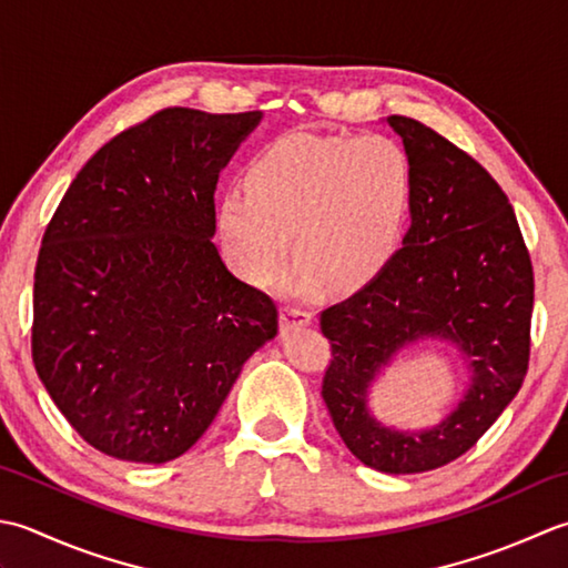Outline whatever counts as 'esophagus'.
Listing matches in <instances>:
<instances>
[{"label":"esophagus","mask_w":568,"mask_h":568,"mask_svg":"<svg viewBox=\"0 0 568 568\" xmlns=\"http://www.w3.org/2000/svg\"><path fill=\"white\" fill-rule=\"evenodd\" d=\"M311 311L301 308V306H284L282 308V328L288 331V328H301V326H308L311 323Z\"/></svg>","instance_id":"1"}]
</instances>
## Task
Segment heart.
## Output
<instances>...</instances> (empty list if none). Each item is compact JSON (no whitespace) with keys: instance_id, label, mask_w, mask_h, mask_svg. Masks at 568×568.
Segmentation results:
<instances>
[{"instance_id":"obj_1","label":"heart","mask_w":568,"mask_h":568,"mask_svg":"<svg viewBox=\"0 0 568 568\" xmlns=\"http://www.w3.org/2000/svg\"><path fill=\"white\" fill-rule=\"evenodd\" d=\"M412 201L414 169L395 139L296 132L252 159L245 191L220 201L217 227L250 282L267 284L282 272L294 235L298 286L321 276L348 288L389 262Z\"/></svg>"}]
</instances>
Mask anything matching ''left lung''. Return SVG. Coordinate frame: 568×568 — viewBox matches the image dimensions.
Returning a JSON list of instances; mask_svg holds the SVG:
<instances>
[{"instance_id":"1","label":"left lung","mask_w":568,"mask_h":568,"mask_svg":"<svg viewBox=\"0 0 568 568\" xmlns=\"http://www.w3.org/2000/svg\"><path fill=\"white\" fill-rule=\"evenodd\" d=\"M414 169L412 225L373 282L321 311L331 361L321 395L351 454L382 473L442 468L476 446L523 387L535 272L505 191L432 126L387 118ZM456 342L471 367L467 397L429 433L385 430L366 412L369 381L404 344Z\"/></svg>"}]
</instances>
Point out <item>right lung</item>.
I'll list each match as a JSON object with an SVG mask.
<instances>
[{
  "instance_id": "1",
  "label": "right lung",
  "mask_w": 568,
  "mask_h": 568,
  "mask_svg": "<svg viewBox=\"0 0 568 568\" xmlns=\"http://www.w3.org/2000/svg\"><path fill=\"white\" fill-rule=\"evenodd\" d=\"M260 120L159 110L88 159L45 225L33 365L105 456L186 454L280 331L274 298L230 274L211 240L217 173Z\"/></svg>"
}]
</instances>
